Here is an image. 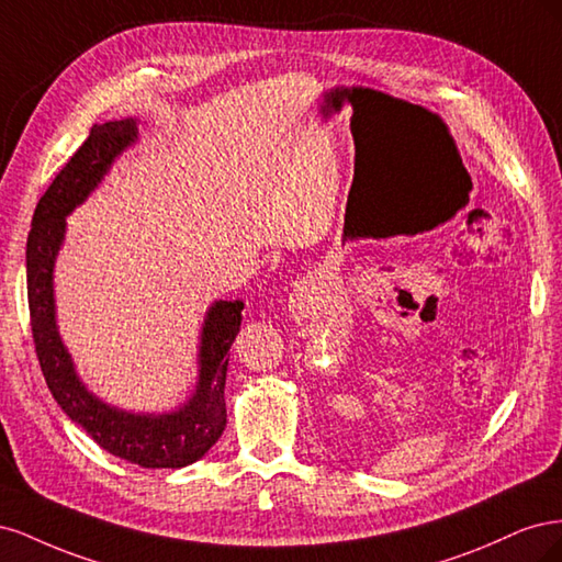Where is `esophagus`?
Segmentation results:
<instances>
[{"instance_id": "34e87169", "label": "esophagus", "mask_w": 562, "mask_h": 562, "mask_svg": "<svg viewBox=\"0 0 562 562\" xmlns=\"http://www.w3.org/2000/svg\"><path fill=\"white\" fill-rule=\"evenodd\" d=\"M307 312H310V307H307V300H304V295H293L291 297V314L300 321L307 316Z\"/></svg>"}]
</instances>
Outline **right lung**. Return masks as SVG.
<instances>
[{
    "label": "right lung",
    "mask_w": 562,
    "mask_h": 562,
    "mask_svg": "<svg viewBox=\"0 0 562 562\" xmlns=\"http://www.w3.org/2000/svg\"><path fill=\"white\" fill-rule=\"evenodd\" d=\"M135 143L138 122L133 116L93 124L89 138L40 199L25 252L32 337L50 394L100 448L145 469H180L206 454L227 427L225 380L244 302L215 300L209 307L199 337L196 386L171 413H131L98 398L77 375L56 323L54 269L65 241V217L89 199L112 164Z\"/></svg>",
    "instance_id": "add662e5"
}]
</instances>
